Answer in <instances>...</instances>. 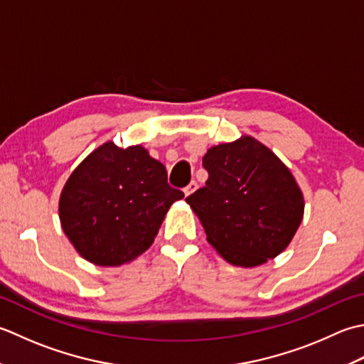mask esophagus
Masks as SVG:
<instances>
[{
  "mask_svg": "<svg viewBox=\"0 0 364 364\" xmlns=\"http://www.w3.org/2000/svg\"><path fill=\"white\" fill-rule=\"evenodd\" d=\"M196 188H198V183L195 182V181H191L187 187H185V190H183V195L185 196H190V195H193V193L196 191Z\"/></svg>",
  "mask_w": 364,
  "mask_h": 364,
  "instance_id": "obj_1",
  "label": "esophagus"
}]
</instances>
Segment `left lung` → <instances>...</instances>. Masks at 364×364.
<instances>
[{"instance_id": "left-lung-1", "label": "left lung", "mask_w": 364, "mask_h": 364, "mask_svg": "<svg viewBox=\"0 0 364 364\" xmlns=\"http://www.w3.org/2000/svg\"><path fill=\"white\" fill-rule=\"evenodd\" d=\"M203 166L209 173L205 187L185 201L217 253L245 269L283 253L301 223L305 199L275 152L243 135L212 146Z\"/></svg>"}]
</instances>
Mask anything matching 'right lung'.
Instances as JSON below:
<instances>
[{
  "instance_id": "right-lung-1",
  "label": "right lung",
  "mask_w": 364,
  "mask_h": 364,
  "mask_svg": "<svg viewBox=\"0 0 364 364\" xmlns=\"http://www.w3.org/2000/svg\"><path fill=\"white\" fill-rule=\"evenodd\" d=\"M182 198L146 147L122 149L107 141L69 176L59 196V221L87 262L121 267L149 250L169 207Z\"/></svg>"
}]
</instances>
